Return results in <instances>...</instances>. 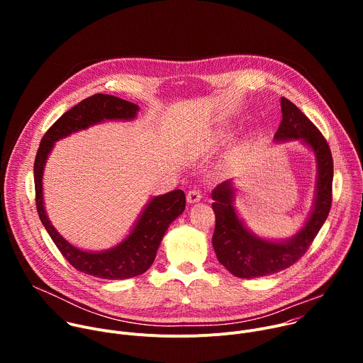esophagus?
I'll return each mask as SVG.
<instances>
[{"instance_id": "esophagus-1", "label": "esophagus", "mask_w": 363, "mask_h": 363, "mask_svg": "<svg viewBox=\"0 0 363 363\" xmlns=\"http://www.w3.org/2000/svg\"><path fill=\"white\" fill-rule=\"evenodd\" d=\"M201 198H202V194H201L198 189H192V191H189V192L186 194V201H188L189 203H196V202L201 201Z\"/></svg>"}]
</instances>
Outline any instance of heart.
I'll use <instances>...</instances> for the list:
<instances>
[{"label":"heart","mask_w":363,"mask_h":363,"mask_svg":"<svg viewBox=\"0 0 363 363\" xmlns=\"http://www.w3.org/2000/svg\"><path fill=\"white\" fill-rule=\"evenodd\" d=\"M230 138H231V133H221V135L217 136V142H218V143H224V142H227Z\"/></svg>","instance_id":"heart-1"}]
</instances>
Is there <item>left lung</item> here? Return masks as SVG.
<instances>
[{
	"label": "left lung",
	"mask_w": 363,
	"mask_h": 363,
	"mask_svg": "<svg viewBox=\"0 0 363 363\" xmlns=\"http://www.w3.org/2000/svg\"><path fill=\"white\" fill-rule=\"evenodd\" d=\"M281 123L274 142L298 140L315 153L318 177L313 206L304 225L290 238L269 240L254 234L235 208V185L224 181L211 194L216 213L213 245L218 262L235 277L255 279L293 266L313 242L332 205L333 160L319 129L286 97L280 99Z\"/></svg>",
	"instance_id": "8db88e82"
}]
</instances>
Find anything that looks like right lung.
<instances>
[{"instance_id":"right-lung-1","label":"right lung","mask_w":363,"mask_h":363,"mask_svg":"<svg viewBox=\"0 0 363 363\" xmlns=\"http://www.w3.org/2000/svg\"><path fill=\"white\" fill-rule=\"evenodd\" d=\"M139 106L111 94H93L56 121L40 142L34 162L35 205L38 217L66 260L79 272L106 280H125L145 273L174 220L185 210V194L175 189L147 201L130 233L119 244L103 251H87L70 244L47 217L43 198V174L48 155L60 139L108 121H133Z\"/></svg>"}]
</instances>
